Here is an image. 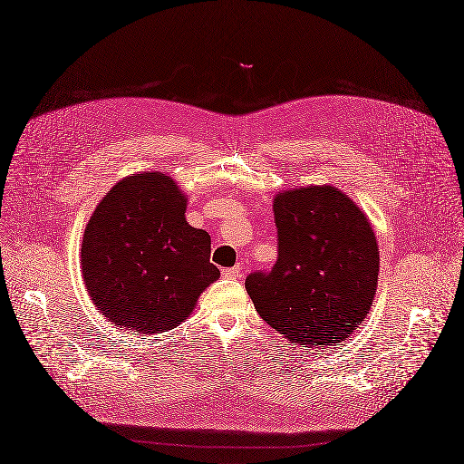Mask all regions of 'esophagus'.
Listing matches in <instances>:
<instances>
[{"instance_id":"1","label":"esophagus","mask_w":464,"mask_h":464,"mask_svg":"<svg viewBox=\"0 0 464 464\" xmlns=\"http://www.w3.org/2000/svg\"><path fill=\"white\" fill-rule=\"evenodd\" d=\"M223 277H227V279H236L237 276H239V266H232V268H225L223 272Z\"/></svg>"}]
</instances>
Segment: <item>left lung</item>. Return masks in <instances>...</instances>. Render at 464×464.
<instances>
[{
	"mask_svg": "<svg viewBox=\"0 0 464 464\" xmlns=\"http://www.w3.org/2000/svg\"><path fill=\"white\" fill-rule=\"evenodd\" d=\"M277 260L246 289L258 315L302 347L343 342L378 289L380 249L370 220L330 185L276 194Z\"/></svg>",
	"mask_w": 464,
	"mask_h": 464,
	"instance_id": "obj_1",
	"label": "left lung"
}]
</instances>
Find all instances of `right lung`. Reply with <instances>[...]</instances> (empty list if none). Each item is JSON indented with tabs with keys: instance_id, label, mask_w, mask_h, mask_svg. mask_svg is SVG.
<instances>
[{
	"instance_id": "add662e5",
	"label": "right lung",
	"mask_w": 464,
	"mask_h": 464,
	"mask_svg": "<svg viewBox=\"0 0 464 464\" xmlns=\"http://www.w3.org/2000/svg\"><path fill=\"white\" fill-rule=\"evenodd\" d=\"M187 196L169 175L131 173L109 190L84 228L82 279L102 315L130 333L181 324L220 272L211 237L192 228Z\"/></svg>"
}]
</instances>
